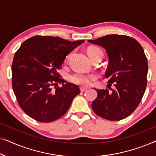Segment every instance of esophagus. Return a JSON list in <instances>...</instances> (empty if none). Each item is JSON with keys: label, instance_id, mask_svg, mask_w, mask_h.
Segmentation results:
<instances>
[{"label": "esophagus", "instance_id": "esophagus-1", "mask_svg": "<svg viewBox=\"0 0 156 156\" xmlns=\"http://www.w3.org/2000/svg\"><path fill=\"white\" fill-rule=\"evenodd\" d=\"M86 90H87V88H86V87H80V91H82V92H83V91H85Z\"/></svg>", "mask_w": 156, "mask_h": 156}]
</instances>
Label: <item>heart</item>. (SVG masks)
Masks as SVG:
<instances>
[{"label":"heart","mask_w":156,"mask_h":156,"mask_svg":"<svg viewBox=\"0 0 156 156\" xmlns=\"http://www.w3.org/2000/svg\"><path fill=\"white\" fill-rule=\"evenodd\" d=\"M88 55L91 59L98 56H104L103 52L97 48H91L89 49L88 50ZM97 79V76L96 74H87L80 73V72L74 73L69 77V80L72 82L83 87L89 86L91 84V82L96 80Z\"/></svg>","instance_id":"obj_1"}]
</instances>
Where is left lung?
Returning a JSON list of instances; mask_svg holds the SVG:
<instances>
[{"instance_id":"8db88e82","label":"left lung","mask_w":156,"mask_h":156,"mask_svg":"<svg viewBox=\"0 0 156 156\" xmlns=\"http://www.w3.org/2000/svg\"><path fill=\"white\" fill-rule=\"evenodd\" d=\"M88 42L106 50L107 86H114L111 91L95 89L98 94L91 104L93 111L109 121L126 118L137 108L146 91L148 66L144 49L126 35H108Z\"/></svg>"}]
</instances>
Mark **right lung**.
I'll return each instance as SVG.
<instances>
[{
  "label": "right lung",
  "instance_id": "right-lung-1",
  "mask_svg": "<svg viewBox=\"0 0 156 156\" xmlns=\"http://www.w3.org/2000/svg\"><path fill=\"white\" fill-rule=\"evenodd\" d=\"M84 42L37 35L21 44L12 64V87L19 106L30 117L48 123L67 112L80 90L63 80L58 70L66 56Z\"/></svg>",
  "mask_w": 156,
  "mask_h": 156
}]
</instances>
